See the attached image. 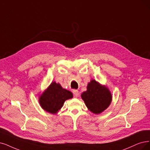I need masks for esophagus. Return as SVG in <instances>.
Listing matches in <instances>:
<instances>
[{"mask_svg": "<svg viewBox=\"0 0 150 150\" xmlns=\"http://www.w3.org/2000/svg\"><path fill=\"white\" fill-rule=\"evenodd\" d=\"M73 94H74V97L75 98H77L79 96V91L76 90H74L73 91Z\"/></svg>", "mask_w": 150, "mask_h": 150, "instance_id": "obj_1", "label": "esophagus"}]
</instances>
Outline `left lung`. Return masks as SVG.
Listing matches in <instances>:
<instances>
[{"label": "left lung", "instance_id": "obj_1", "mask_svg": "<svg viewBox=\"0 0 150 150\" xmlns=\"http://www.w3.org/2000/svg\"><path fill=\"white\" fill-rule=\"evenodd\" d=\"M81 98L90 111L100 114L110 105L112 96L108 88L92 80L88 85L87 90L81 94Z\"/></svg>", "mask_w": 150, "mask_h": 150}]
</instances>
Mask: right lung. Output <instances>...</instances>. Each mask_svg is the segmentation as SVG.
Wrapping results in <instances>:
<instances>
[{"instance_id": "add662e5", "label": "right lung", "mask_w": 150, "mask_h": 150, "mask_svg": "<svg viewBox=\"0 0 150 150\" xmlns=\"http://www.w3.org/2000/svg\"><path fill=\"white\" fill-rule=\"evenodd\" d=\"M72 93L63 89L59 83L52 82L40 98L42 108L51 114H55L63 106L65 100L72 98Z\"/></svg>"}]
</instances>
